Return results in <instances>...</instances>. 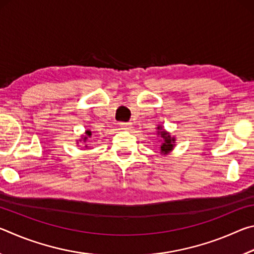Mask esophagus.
<instances>
[{
  "instance_id": "34e87169",
  "label": "esophagus",
  "mask_w": 254,
  "mask_h": 254,
  "mask_svg": "<svg viewBox=\"0 0 254 254\" xmlns=\"http://www.w3.org/2000/svg\"><path fill=\"white\" fill-rule=\"evenodd\" d=\"M120 127L122 128V130H126V131H128L131 130V124L130 123H126V122H122L120 123Z\"/></svg>"
}]
</instances>
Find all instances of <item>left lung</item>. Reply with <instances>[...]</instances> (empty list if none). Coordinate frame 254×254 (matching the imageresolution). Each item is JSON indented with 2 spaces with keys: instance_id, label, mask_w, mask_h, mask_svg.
Segmentation results:
<instances>
[{
  "instance_id": "8db88e82",
  "label": "left lung",
  "mask_w": 254,
  "mask_h": 254,
  "mask_svg": "<svg viewBox=\"0 0 254 254\" xmlns=\"http://www.w3.org/2000/svg\"><path fill=\"white\" fill-rule=\"evenodd\" d=\"M157 135L160 136V154L162 156H167L171 151H173L174 148L176 147V137L171 135V133L166 131L162 126H158L157 127Z\"/></svg>"
}]
</instances>
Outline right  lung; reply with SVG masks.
<instances>
[{
	"label": "right lung",
	"mask_w": 254,
	"mask_h": 254,
	"mask_svg": "<svg viewBox=\"0 0 254 254\" xmlns=\"http://www.w3.org/2000/svg\"><path fill=\"white\" fill-rule=\"evenodd\" d=\"M92 136V131L91 130H86L85 131V134H83L81 135V137L80 139L77 141V144H78L79 142H81V143H86L88 141V139L89 137ZM85 148H88V145L87 144H85Z\"/></svg>",
	"instance_id": "obj_1"
}]
</instances>
